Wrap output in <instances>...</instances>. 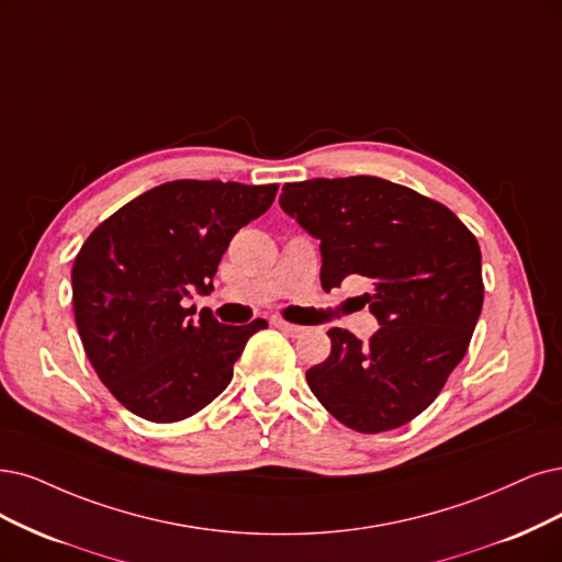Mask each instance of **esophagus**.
Returning <instances> with one entry per match:
<instances>
[{
  "mask_svg": "<svg viewBox=\"0 0 562 562\" xmlns=\"http://www.w3.org/2000/svg\"><path fill=\"white\" fill-rule=\"evenodd\" d=\"M273 324L282 330V334L292 336V338H296V336H301V334H303V326H299V324H289V322H282V319H276Z\"/></svg>",
  "mask_w": 562,
  "mask_h": 562,
  "instance_id": "34e87169",
  "label": "esophagus"
}]
</instances>
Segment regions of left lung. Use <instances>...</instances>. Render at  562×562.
<instances>
[{
	"label": "left lung",
	"instance_id": "1",
	"mask_svg": "<svg viewBox=\"0 0 562 562\" xmlns=\"http://www.w3.org/2000/svg\"><path fill=\"white\" fill-rule=\"evenodd\" d=\"M280 207L319 240L326 292L366 278L363 305L380 324L368 342L328 328L310 389L359 432L407 424L465 357L484 303L480 243L442 203L372 176L289 182Z\"/></svg>",
	"mask_w": 562,
	"mask_h": 562
}]
</instances>
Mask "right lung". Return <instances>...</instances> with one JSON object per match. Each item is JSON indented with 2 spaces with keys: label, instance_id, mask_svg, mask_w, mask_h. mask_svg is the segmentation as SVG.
I'll return each instance as SVG.
<instances>
[{
  "label": "right lung",
  "instance_id": "1",
  "mask_svg": "<svg viewBox=\"0 0 562 562\" xmlns=\"http://www.w3.org/2000/svg\"><path fill=\"white\" fill-rule=\"evenodd\" d=\"M278 184L173 180L101 222L74 261V315L99 380L138 417L171 424L215 401L263 319H194L228 243L263 215Z\"/></svg>",
  "mask_w": 562,
  "mask_h": 562
}]
</instances>
